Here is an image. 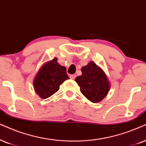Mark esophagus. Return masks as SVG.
<instances>
[{
	"mask_svg": "<svg viewBox=\"0 0 146 146\" xmlns=\"http://www.w3.org/2000/svg\"><path fill=\"white\" fill-rule=\"evenodd\" d=\"M75 77H76V75H75V74L70 75V78H71V79H75Z\"/></svg>",
	"mask_w": 146,
	"mask_h": 146,
	"instance_id": "1",
	"label": "esophagus"
}]
</instances>
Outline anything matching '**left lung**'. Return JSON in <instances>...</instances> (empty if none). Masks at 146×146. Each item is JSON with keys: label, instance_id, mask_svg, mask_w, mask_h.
Masks as SVG:
<instances>
[{"label": "left lung", "instance_id": "obj_1", "mask_svg": "<svg viewBox=\"0 0 146 146\" xmlns=\"http://www.w3.org/2000/svg\"><path fill=\"white\" fill-rule=\"evenodd\" d=\"M82 75L75 78L82 94L93 103L101 102L108 94L110 84L104 71L94 62L82 67Z\"/></svg>", "mask_w": 146, "mask_h": 146}]
</instances>
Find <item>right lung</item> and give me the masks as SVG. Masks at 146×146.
<instances>
[{
	"mask_svg": "<svg viewBox=\"0 0 146 146\" xmlns=\"http://www.w3.org/2000/svg\"><path fill=\"white\" fill-rule=\"evenodd\" d=\"M69 79L66 68L58 63L55 57L42 64L34 77L33 86L37 94L46 99L56 93L60 85Z\"/></svg>",
	"mask_w": 146,
	"mask_h": 146,
	"instance_id": "add662e5",
	"label": "right lung"
}]
</instances>
